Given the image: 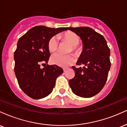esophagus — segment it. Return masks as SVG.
<instances>
[{
	"label": "esophagus",
	"mask_w": 127,
	"mask_h": 127,
	"mask_svg": "<svg viewBox=\"0 0 127 127\" xmlns=\"http://www.w3.org/2000/svg\"><path fill=\"white\" fill-rule=\"evenodd\" d=\"M67 69H68V68H63L64 72H65V71H66Z\"/></svg>",
	"instance_id": "1"
}]
</instances>
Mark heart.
Here are the masks:
<instances>
[{
  "instance_id": "heart-1",
  "label": "heart",
  "mask_w": 127,
  "mask_h": 127,
  "mask_svg": "<svg viewBox=\"0 0 127 127\" xmlns=\"http://www.w3.org/2000/svg\"><path fill=\"white\" fill-rule=\"evenodd\" d=\"M60 39L63 41L68 42L71 45L70 48L68 52L73 51L76 55H79L81 51V48L78 44L79 43V37L74 32L71 31H67L64 33L60 34L59 36ZM48 48L49 52L54 53L59 49V42L57 39L55 37H52L48 42ZM75 61V55L72 54L63 55L61 54H55L52 55L51 58V62L52 64L58 65L62 67H67L72 64Z\"/></svg>"
}]
</instances>
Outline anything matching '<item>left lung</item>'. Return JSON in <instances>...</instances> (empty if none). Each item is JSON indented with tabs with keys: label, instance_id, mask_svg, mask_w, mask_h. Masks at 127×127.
Listing matches in <instances>:
<instances>
[{
	"label": "left lung",
	"instance_id": "1",
	"mask_svg": "<svg viewBox=\"0 0 127 127\" xmlns=\"http://www.w3.org/2000/svg\"><path fill=\"white\" fill-rule=\"evenodd\" d=\"M81 37L83 51L76 64L83 67L72 66L75 77L69 80V85L76 95L89 98L102 90L107 79L110 70V49L101 34L88 27H70Z\"/></svg>",
	"mask_w": 127,
	"mask_h": 127
}]
</instances>
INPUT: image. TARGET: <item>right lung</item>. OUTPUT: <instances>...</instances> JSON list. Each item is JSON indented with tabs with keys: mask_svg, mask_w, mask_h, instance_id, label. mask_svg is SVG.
Masks as SVG:
<instances>
[{
	"mask_svg": "<svg viewBox=\"0 0 127 127\" xmlns=\"http://www.w3.org/2000/svg\"><path fill=\"white\" fill-rule=\"evenodd\" d=\"M68 28L52 29L37 26L22 36L14 52V72L23 91L33 99L51 94L57 77L63 70L57 65H48L50 52L48 42L52 36ZM45 64L43 69L40 65Z\"/></svg>",
	"mask_w": 127,
	"mask_h": 127,
	"instance_id": "1",
	"label": "right lung"
}]
</instances>
